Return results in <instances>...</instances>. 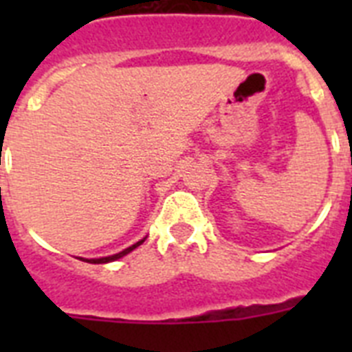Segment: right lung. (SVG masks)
Returning <instances> with one entry per match:
<instances>
[{
	"label": "right lung",
	"mask_w": 352,
	"mask_h": 352,
	"mask_svg": "<svg viewBox=\"0 0 352 352\" xmlns=\"http://www.w3.org/2000/svg\"><path fill=\"white\" fill-rule=\"evenodd\" d=\"M146 239V237H144ZM144 239H140L138 243H135V245H131L129 248H126V250L118 252V254H113V256H107V257H98V259H84V261L87 263H95V265H98V263H111V261H117V259H120V257H124L126 254H129L131 250H135L137 246H140L144 243Z\"/></svg>",
	"instance_id": "add662e5"
}]
</instances>
